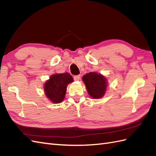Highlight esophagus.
I'll return each instance as SVG.
<instances>
[{
    "label": "esophagus",
    "instance_id": "obj_1",
    "mask_svg": "<svg viewBox=\"0 0 156 156\" xmlns=\"http://www.w3.org/2000/svg\"><path fill=\"white\" fill-rule=\"evenodd\" d=\"M80 78H81V76H80L79 75H75V76L73 77V79H74L75 81H79Z\"/></svg>",
    "mask_w": 156,
    "mask_h": 156
}]
</instances>
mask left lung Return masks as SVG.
<instances>
[{
    "label": "left lung",
    "instance_id": "obj_1",
    "mask_svg": "<svg viewBox=\"0 0 156 156\" xmlns=\"http://www.w3.org/2000/svg\"><path fill=\"white\" fill-rule=\"evenodd\" d=\"M83 81L88 94L92 98L99 99L104 96L107 81L103 75L96 72H90L84 75Z\"/></svg>",
    "mask_w": 156,
    "mask_h": 156
}]
</instances>
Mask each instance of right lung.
<instances>
[{
  "label": "right lung",
  "mask_w": 156,
  "mask_h": 156,
  "mask_svg": "<svg viewBox=\"0 0 156 156\" xmlns=\"http://www.w3.org/2000/svg\"><path fill=\"white\" fill-rule=\"evenodd\" d=\"M73 81V77L68 73L51 75L44 84L45 96L53 103L62 102L66 93L68 84Z\"/></svg>",
  "instance_id": "1"
}]
</instances>
